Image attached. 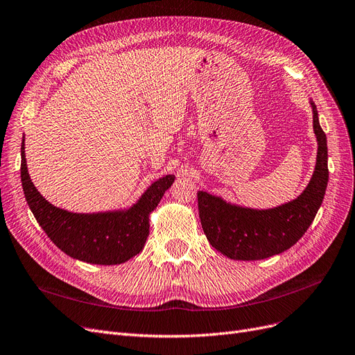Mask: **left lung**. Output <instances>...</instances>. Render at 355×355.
<instances>
[{
	"label": "left lung",
	"instance_id": "obj_1",
	"mask_svg": "<svg viewBox=\"0 0 355 355\" xmlns=\"http://www.w3.org/2000/svg\"><path fill=\"white\" fill-rule=\"evenodd\" d=\"M318 157L307 187L297 199L270 209H253L230 203L206 191L198 193L199 215L207 241L234 260H261L293 247L316 216L329 178L326 135L319 124L318 108L310 101Z\"/></svg>",
	"mask_w": 355,
	"mask_h": 355
}]
</instances>
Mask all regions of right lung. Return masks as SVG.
I'll return each instance as SVG.
<instances>
[{
	"label": "right lung",
	"instance_id": "add662e5",
	"mask_svg": "<svg viewBox=\"0 0 355 355\" xmlns=\"http://www.w3.org/2000/svg\"><path fill=\"white\" fill-rule=\"evenodd\" d=\"M20 175L26 202L51 241L70 257L94 265H120L143 250L149 216L175 180L174 175L156 180L128 209L73 214L51 205L33 186L26 165L24 137Z\"/></svg>",
	"mask_w": 355,
	"mask_h": 355
}]
</instances>
